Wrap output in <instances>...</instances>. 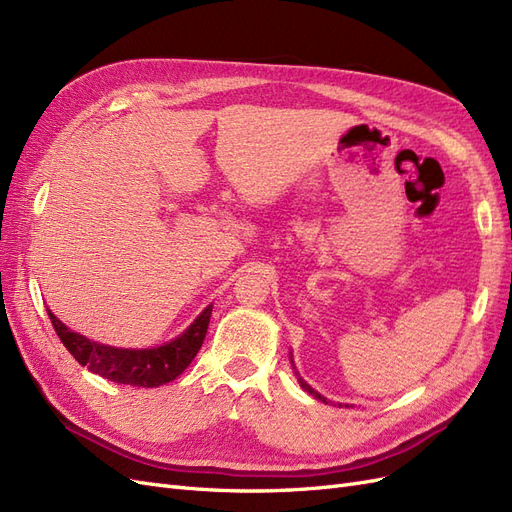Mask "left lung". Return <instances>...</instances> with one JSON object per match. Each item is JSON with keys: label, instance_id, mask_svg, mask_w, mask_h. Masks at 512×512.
I'll list each match as a JSON object with an SVG mask.
<instances>
[{"label": "left lung", "instance_id": "obj_1", "mask_svg": "<svg viewBox=\"0 0 512 512\" xmlns=\"http://www.w3.org/2000/svg\"><path fill=\"white\" fill-rule=\"evenodd\" d=\"M299 382H301V386H303V389H305V391H307V393H309V395H314V397H318V399H320V401H324V404H329V401H327V399H324V397H322V395H320V393H316V391H314V389H312V386H309V384H307V382H305V380H301V378H299ZM346 408H348V406H346Z\"/></svg>", "mask_w": 512, "mask_h": 512}]
</instances>
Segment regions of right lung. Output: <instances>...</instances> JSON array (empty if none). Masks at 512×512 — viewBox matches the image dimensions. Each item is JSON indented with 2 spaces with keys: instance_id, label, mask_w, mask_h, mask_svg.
<instances>
[{
  "instance_id": "add662e5",
  "label": "right lung",
  "mask_w": 512,
  "mask_h": 512,
  "mask_svg": "<svg viewBox=\"0 0 512 512\" xmlns=\"http://www.w3.org/2000/svg\"><path fill=\"white\" fill-rule=\"evenodd\" d=\"M46 312H49L61 344L83 367L117 384L153 389V386H162L181 376L185 367L194 361V356L205 342L213 305H209L177 339H170L164 346L145 350L115 348L91 342L85 335L70 331L51 309H46Z\"/></svg>"
}]
</instances>
